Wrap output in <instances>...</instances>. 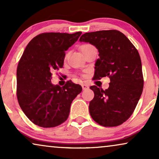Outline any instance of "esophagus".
<instances>
[{
	"mask_svg": "<svg viewBox=\"0 0 159 159\" xmlns=\"http://www.w3.org/2000/svg\"><path fill=\"white\" fill-rule=\"evenodd\" d=\"M82 89H83V90H87V89L89 88V86L86 84H82Z\"/></svg>",
	"mask_w": 159,
	"mask_h": 159,
	"instance_id": "obj_1",
	"label": "esophagus"
}]
</instances>
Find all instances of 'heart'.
Returning a JSON list of instances; mask_svg holds the SVG:
<instances>
[{
	"label": "heart",
	"mask_w": 159,
	"mask_h": 159,
	"mask_svg": "<svg viewBox=\"0 0 159 159\" xmlns=\"http://www.w3.org/2000/svg\"><path fill=\"white\" fill-rule=\"evenodd\" d=\"M88 46H91V45H90V44H85V45H82V46H81V48H82L88 47Z\"/></svg>",
	"instance_id": "heart-1"
}]
</instances>
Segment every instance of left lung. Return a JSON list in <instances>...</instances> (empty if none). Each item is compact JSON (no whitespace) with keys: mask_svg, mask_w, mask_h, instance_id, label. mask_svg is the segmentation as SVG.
I'll return each instance as SVG.
<instances>
[{"mask_svg":"<svg viewBox=\"0 0 159 159\" xmlns=\"http://www.w3.org/2000/svg\"><path fill=\"white\" fill-rule=\"evenodd\" d=\"M80 42L89 43L98 51L94 79L110 78L103 90L93 85L94 98L89 111L93 120L103 127H116L129 118L138 104L143 88L142 63L138 50L118 30L88 32Z\"/></svg>","mask_w":159,"mask_h":159,"instance_id":"8db88e82","label":"left lung"}]
</instances>
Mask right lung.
Segmentation results:
<instances>
[{"mask_svg": "<svg viewBox=\"0 0 159 159\" xmlns=\"http://www.w3.org/2000/svg\"><path fill=\"white\" fill-rule=\"evenodd\" d=\"M81 34L42 33L26 47L17 66L16 95L21 110L34 125L48 128L64 122L71 102L82 92L71 80L62 88L51 81V72L62 68L65 51Z\"/></svg>", "mask_w": 159, "mask_h": 159, "instance_id": "right-lung-1", "label": "right lung"}]
</instances>
